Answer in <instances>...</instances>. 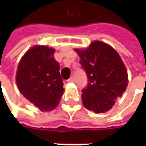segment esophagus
<instances>
[{
    "mask_svg": "<svg viewBox=\"0 0 146 146\" xmlns=\"http://www.w3.org/2000/svg\"><path fill=\"white\" fill-rule=\"evenodd\" d=\"M68 82H74V77H71L69 79H68Z\"/></svg>",
    "mask_w": 146,
    "mask_h": 146,
    "instance_id": "34e87169",
    "label": "esophagus"
}]
</instances>
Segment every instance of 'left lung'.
<instances>
[{"instance_id": "left-lung-1", "label": "left lung", "mask_w": 146, "mask_h": 146, "mask_svg": "<svg viewBox=\"0 0 146 146\" xmlns=\"http://www.w3.org/2000/svg\"><path fill=\"white\" fill-rule=\"evenodd\" d=\"M88 78L82 102L90 111H109L128 86V73L118 53L109 44L96 40L85 50H74Z\"/></svg>"}]
</instances>
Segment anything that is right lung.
<instances>
[{"label": "right lung", "instance_id": "obj_1", "mask_svg": "<svg viewBox=\"0 0 146 146\" xmlns=\"http://www.w3.org/2000/svg\"><path fill=\"white\" fill-rule=\"evenodd\" d=\"M54 53L55 50L48 46L32 47L20 60L16 75L21 94L43 111L56 107L64 92Z\"/></svg>", "mask_w": 146, "mask_h": 146}]
</instances>
